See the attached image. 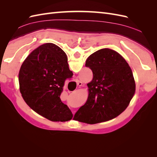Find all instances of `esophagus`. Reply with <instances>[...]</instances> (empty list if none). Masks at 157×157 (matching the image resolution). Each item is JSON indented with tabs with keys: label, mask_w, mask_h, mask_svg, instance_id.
I'll use <instances>...</instances> for the list:
<instances>
[{
	"label": "esophagus",
	"mask_w": 157,
	"mask_h": 157,
	"mask_svg": "<svg viewBox=\"0 0 157 157\" xmlns=\"http://www.w3.org/2000/svg\"><path fill=\"white\" fill-rule=\"evenodd\" d=\"M77 85H78V86H81L82 85V82H80V80H77Z\"/></svg>",
	"instance_id": "esophagus-1"
}]
</instances>
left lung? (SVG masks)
I'll use <instances>...</instances> for the list:
<instances>
[{"label": "left lung", "instance_id": "8db88e82", "mask_svg": "<svg viewBox=\"0 0 157 157\" xmlns=\"http://www.w3.org/2000/svg\"><path fill=\"white\" fill-rule=\"evenodd\" d=\"M85 65L92 71L93 78L87 84V101L74 118L90 124L116 118L127 108L136 91L129 65L117 52L103 48L90 55Z\"/></svg>", "mask_w": 157, "mask_h": 157}]
</instances>
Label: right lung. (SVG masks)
I'll list each match as a JSON object with an SVG mask.
<instances>
[{
	"label": "right lung",
	"mask_w": 157,
	"mask_h": 157,
	"mask_svg": "<svg viewBox=\"0 0 157 157\" xmlns=\"http://www.w3.org/2000/svg\"><path fill=\"white\" fill-rule=\"evenodd\" d=\"M64 51L46 43L31 52L18 75L21 96L33 111L54 122L72 119L69 108L60 99L65 80L73 76Z\"/></svg>",
	"instance_id": "right-lung-1"
}]
</instances>
